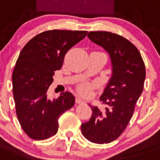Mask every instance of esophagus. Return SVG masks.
<instances>
[{"mask_svg":"<svg viewBox=\"0 0 160 160\" xmlns=\"http://www.w3.org/2000/svg\"><path fill=\"white\" fill-rule=\"evenodd\" d=\"M84 102V101L83 100L82 98H80V97H77V98H76V103L77 104H82Z\"/></svg>","mask_w":160,"mask_h":160,"instance_id":"1","label":"esophagus"}]
</instances>
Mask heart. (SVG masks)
I'll list each match as a JSON object with an SVG mask.
<instances>
[{
	"mask_svg": "<svg viewBox=\"0 0 160 160\" xmlns=\"http://www.w3.org/2000/svg\"><path fill=\"white\" fill-rule=\"evenodd\" d=\"M96 88L95 83H89V82H83L79 83L77 86V92L82 96L88 97L91 95L93 90Z\"/></svg>",
	"mask_w": 160,
	"mask_h": 160,
	"instance_id": "heart-1",
	"label": "heart"
}]
</instances>
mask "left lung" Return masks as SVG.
Segmentation results:
<instances>
[{"instance_id": "8db88e82", "label": "left lung", "mask_w": 160, "mask_h": 160, "mask_svg": "<svg viewBox=\"0 0 160 160\" xmlns=\"http://www.w3.org/2000/svg\"><path fill=\"white\" fill-rule=\"evenodd\" d=\"M88 37L109 54L112 76L100 97L108 108L102 112L89 105L92 116L89 121L82 123L81 131L93 143L107 144L121 135L132 118L143 91L145 66L137 48L122 36L107 31H92Z\"/></svg>"}]
</instances>
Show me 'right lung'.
I'll list each match as a JSON object with an SVG mask.
<instances>
[{
  "mask_svg": "<svg viewBox=\"0 0 160 160\" xmlns=\"http://www.w3.org/2000/svg\"><path fill=\"white\" fill-rule=\"evenodd\" d=\"M87 34L84 30L44 31L32 37L20 52L12 73V91L18 121L32 139L55 135L58 118L75 104L70 92L50 100L47 91L66 54Z\"/></svg>",
  "mask_w": 160,
  "mask_h": 160,
  "instance_id": "1",
  "label": "right lung"
}]
</instances>
